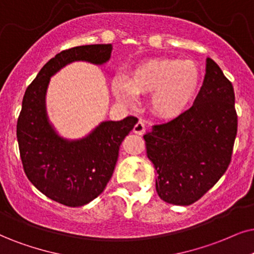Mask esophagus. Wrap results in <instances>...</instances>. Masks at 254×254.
<instances>
[{
	"instance_id": "esophagus-1",
	"label": "esophagus",
	"mask_w": 254,
	"mask_h": 254,
	"mask_svg": "<svg viewBox=\"0 0 254 254\" xmlns=\"http://www.w3.org/2000/svg\"><path fill=\"white\" fill-rule=\"evenodd\" d=\"M144 130H145V124H144L143 121H139L138 123L134 125L133 132L136 134H143Z\"/></svg>"
}]
</instances>
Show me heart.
Returning <instances> with one entry per match:
<instances>
[{"mask_svg":"<svg viewBox=\"0 0 254 254\" xmlns=\"http://www.w3.org/2000/svg\"><path fill=\"white\" fill-rule=\"evenodd\" d=\"M200 84V70L191 60H147L138 64L127 78L116 77L111 88L123 103L134 102L137 95L150 94V107L156 116L176 118L190 107Z\"/></svg>","mask_w":254,"mask_h":254,"instance_id":"b5f03b06","label":"heart"}]
</instances>
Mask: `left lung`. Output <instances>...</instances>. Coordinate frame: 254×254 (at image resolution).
Segmentation results:
<instances>
[{"mask_svg":"<svg viewBox=\"0 0 254 254\" xmlns=\"http://www.w3.org/2000/svg\"><path fill=\"white\" fill-rule=\"evenodd\" d=\"M203 85L192 107L144 134L146 156L156 169L163 200L190 205L226 171L237 136L234 91L212 59H206Z\"/></svg>","mask_w":254,"mask_h":254,"instance_id":"left-lung-1","label":"left lung"}]
</instances>
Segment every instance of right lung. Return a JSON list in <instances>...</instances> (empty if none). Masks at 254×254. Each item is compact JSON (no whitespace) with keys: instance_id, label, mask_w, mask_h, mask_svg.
<instances>
[{"instance_id":"add662e5","label":"right lung","mask_w":254,"mask_h":254,"mask_svg":"<svg viewBox=\"0 0 254 254\" xmlns=\"http://www.w3.org/2000/svg\"><path fill=\"white\" fill-rule=\"evenodd\" d=\"M112 44H91L61 51L37 73L25 90L17 121V142L25 175L48 198L70 207L97 198L110 181L124 137L138 120L103 121L84 137L61 136L47 111L50 78L73 62L103 65Z\"/></svg>"}]
</instances>
